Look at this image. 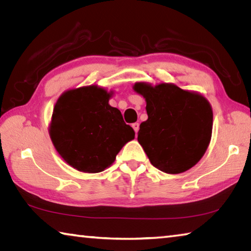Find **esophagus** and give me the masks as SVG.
Instances as JSON below:
<instances>
[{
  "label": "esophagus",
  "instance_id": "obj_1",
  "mask_svg": "<svg viewBox=\"0 0 251 251\" xmlns=\"http://www.w3.org/2000/svg\"><path fill=\"white\" fill-rule=\"evenodd\" d=\"M131 127H133V128H134V130H135V134L137 135L138 130H139V124H138V123H134V124L131 125Z\"/></svg>",
  "mask_w": 251,
  "mask_h": 251
}]
</instances>
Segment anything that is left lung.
<instances>
[{"mask_svg": "<svg viewBox=\"0 0 251 251\" xmlns=\"http://www.w3.org/2000/svg\"><path fill=\"white\" fill-rule=\"evenodd\" d=\"M134 90L146 100L148 120L139 126L137 139L152 166L167 174L195 166L211 137L212 110L207 100L174 84L137 83Z\"/></svg>", "mask_w": 251, "mask_h": 251, "instance_id": "obj_1", "label": "left lung"}]
</instances>
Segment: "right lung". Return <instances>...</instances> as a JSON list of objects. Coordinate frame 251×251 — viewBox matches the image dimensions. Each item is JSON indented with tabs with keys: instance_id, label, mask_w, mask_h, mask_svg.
Segmentation results:
<instances>
[{
	"instance_id": "1",
	"label": "right lung",
	"mask_w": 251,
	"mask_h": 251,
	"mask_svg": "<svg viewBox=\"0 0 251 251\" xmlns=\"http://www.w3.org/2000/svg\"><path fill=\"white\" fill-rule=\"evenodd\" d=\"M110 94L96 86L69 91L55 105L50 138L67 164L79 172L100 173L135 137L120 109L108 104Z\"/></svg>"
}]
</instances>
